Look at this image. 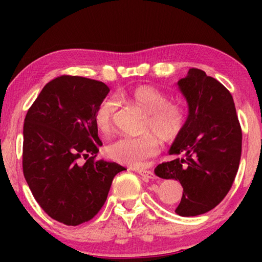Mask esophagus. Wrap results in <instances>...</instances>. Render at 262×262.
Masks as SVG:
<instances>
[{"label": "esophagus", "instance_id": "1", "mask_svg": "<svg viewBox=\"0 0 262 262\" xmlns=\"http://www.w3.org/2000/svg\"><path fill=\"white\" fill-rule=\"evenodd\" d=\"M137 173L141 174L142 177H144V178H147V179H156V174H155L154 172L150 170H137Z\"/></svg>", "mask_w": 262, "mask_h": 262}]
</instances>
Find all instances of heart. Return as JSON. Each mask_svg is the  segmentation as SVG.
<instances>
[{
  "mask_svg": "<svg viewBox=\"0 0 262 262\" xmlns=\"http://www.w3.org/2000/svg\"><path fill=\"white\" fill-rule=\"evenodd\" d=\"M129 99L147 113L144 134L137 137L123 136L113 141L106 148L113 161L133 167L141 166L147 159L159 151V142L172 143L179 139L187 125L188 111L180 101H172L165 91L154 85H140L130 92ZM118 99L106 97L97 106L94 121L98 130L107 134L113 127Z\"/></svg>",
  "mask_w": 262,
  "mask_h": 262,
  "instance_id": "1",
  "label": "heart"
}]
</instances>
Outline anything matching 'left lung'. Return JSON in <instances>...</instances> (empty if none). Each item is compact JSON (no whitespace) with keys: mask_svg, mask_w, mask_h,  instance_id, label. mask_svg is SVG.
Returning a JSON list of instances; mask_svg holds the SVG:
<instances>
[{"mask_svg":"<svg viewBox=\"0 0 262 262\" xmlns=\"http://www.w3.org/2000/svg\"><path fill=\"white\" fill-rule=\"evenodd\" d=\"M189 114L170 155L155 168L163 179L179 180L183 198L176 212L198 216L220 205L236 178L242 156V127L230 91L201 69L190 68L178 82Z\"/></svg>","mask_w":262,"mask_h":262,"instance_id":"obj_1","label":"left lung"}]
</instances>
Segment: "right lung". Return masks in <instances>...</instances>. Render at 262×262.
<instances>
[{
  "instance_id": "right-lung-1",
  "label": "right lung",
  "mask_w": 262,
  "mask_h": 262,
  "mask_svg": "<svg viewBox=\"0 0 262 262\" xmlns=\"http://www.w3.org/2000/svg\"><path fill=\"white\" fill-rule=\"evenodd\" d=\"M110 92L105 83L61 75L48 82L24 120L23 173L35 201L69 227L90 221L125 167L97 159L103 145L94 121Z\"/></svg>"
}]
</instances>
